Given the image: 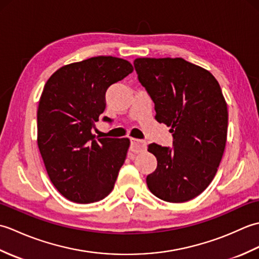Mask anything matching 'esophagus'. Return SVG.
Segmentation results:
<instances>
[{
	"label": "esophagus",
	"instance_id": "obj_1",
	"mask_svg": "<svg viewBox=\"0 0 259 259\" xmlns=\"http://www.w3.org/2000/svg\"><path fill=\"white\" fill-rule=\"evenodd\" d=\"M147 149V142L144 140H139V139H135L131 138L130 139V150L138 153V152H142Z\"/></svg>",
	"mask_w": 259,
	"mask_h": 259
}]
</instances>
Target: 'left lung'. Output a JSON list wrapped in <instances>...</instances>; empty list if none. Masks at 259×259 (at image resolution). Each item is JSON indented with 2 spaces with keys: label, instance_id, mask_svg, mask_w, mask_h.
Listing matches in <instances>:
<instances>
[{
  "label": "left lung",
  "instance_id": "obj_1",
  "mask_svg": "<svg viewBox=\"0 0 259 259\" xmlns=\"http://www.w3.org/2000/svg\"><path fill=\"white\" fill-rule=\"evenodd\" d=\"M134 64L155 103L156 120L174 137L172 148L148 146L157 158L148 188L168 202L194 199L212 181L226 146L228 111L221 85L183 58H138Z\"/></svg>",
  "mask_w": 259,
  "mask_h": 259
}]
</instances>
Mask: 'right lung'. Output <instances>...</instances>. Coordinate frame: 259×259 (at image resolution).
Returning a JSON list of instances; mask_svg holds the SVG:
<instances>
[{"label":"right lung","mask_w":259,"mask_h":259,"mask_svg":"<svg viewBox=\"0 0 259 259\" xmlns=\"http://www.w3.org/2000/svg\"><path fill=\"white\" fill-rule=\"evenodd\" d=\"M133 71L126 60L100 56L64 65L47 81L37 108V146L49 178L71 201L96 202L113 189L130 140L97 139L92 129L106 109L108 88Z\"/></svg>","instance_id":"add662e5"}]
</instances>
